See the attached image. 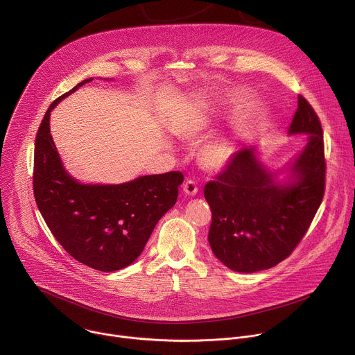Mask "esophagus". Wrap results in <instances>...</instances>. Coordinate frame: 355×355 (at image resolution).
<instances>
[{
    "instance_id": "obj_1",
    "label": "esophagus",
    "mask_w": 355,
    "mask_h": 355,
    "mask_svg": "<svg viewBox=\"0 0 355 355\" xmlns=\"http://www.w3.org/2000/svg\"><path fill=\"white\" fill-rule=\"evenodd\" d=\"M182 191H184V193L188 195V196H195V195L198 193V185H196L195 181L188 180L187 182H184Z\"/></svg>"
}]
</instances>
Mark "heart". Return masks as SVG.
Masks as SVG:
<instances>
[{"instance_id": "obj_1", "label": "heart", "mask_w": 355, "mask_h": 355, "mask_svg": "<svg viewBox=\"0 0 355 355\" xmlns=\"http://www.w3.org/2000/svg\"><path fill=\"white\" fill-rule=\"evenodd\" d=\"M211 126L209 114H200L184 128H181L180 135L185 139H199L207 133ZM236 155V143L229 136H218L209 140L200 148V162L207 168L220 170L226 167Z\"/></svg>"}]
</instances>
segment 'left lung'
Instances as JSON below:
<instances>
[{
	"mask_svg": "<svg viewBox=\"0 0 355 355\" xmlns=\"http://www.w3.org/2000/svg\"><path fill=\"white\" fill-rule=\"evenodd\" d=\"M288 135H306V144L286 166L272 170L261 163L259 147H241L205 185L212 211L208 241L232 271L250 274L279 264L305 236L322 204L323 130L300 95Z\"/></svg>",
	"mask_w": 355,
	"mask_h": 355,
	"instance_id": "1",
	"label": "left lung"
}]
</instances>
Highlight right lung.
<instances>
[{"instance_id":"right-lung-1","label":"right lung","mask_w":355,"mask_h":355,"mask_svg":"<svg viewBox=\"0 0 355 355\" xmlns=\"http://www.w3.org/2000/svg\"><path fill=\"white\" fill-rule=\"evenodd\" d=\"M59 96L46 111L35 141L36 205L56 240L77 261L103 272L130 266L157 222L177 202L184 175H143L123 184H84L64 167L50 135V112L84 84Z\"/></svg>"}]
</instances>
